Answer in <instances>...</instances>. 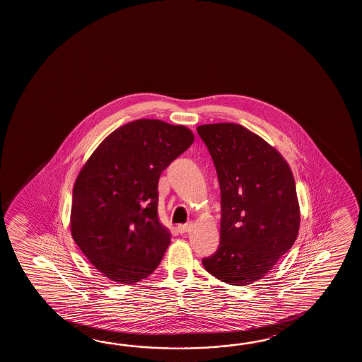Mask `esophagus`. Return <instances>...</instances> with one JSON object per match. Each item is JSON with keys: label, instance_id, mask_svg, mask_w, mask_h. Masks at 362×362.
<instances>
[{"label": "esophagus", "instance_id": "obj_1", "mask_svg": "<svg viewBox=\"0 0 362 362\" xmlns=\"http://www.w3.org/2000/svg\"><path fill=\"white\" fill-rule=\"evenodd\" d=\"M177 230L180 234H185L192 230V223H186V225H178Z\"/></svg>", "mask_w": 362, "mask_h": 362}]
</instances>
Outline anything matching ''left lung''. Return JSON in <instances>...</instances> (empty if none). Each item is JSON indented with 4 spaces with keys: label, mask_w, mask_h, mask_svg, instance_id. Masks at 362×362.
<instances>
[{
    "label": "left lung",
    "mask_w": 362,
    "mask_h": 362,
    "mask_svg": "<svg viewBox=\"0 0 362 362\" xmlns=\"http://www.w3.org/2000/svg\"><path fill=\"white\" fill-rule=\"evenodd\" d=\"M197 131L221 192L220 246L202 262L223 282L250 285L267 276L298 237L293 172L274 147L239 124H206Z\"/></svg>",
    "instance_id": "1"
}]
</instances>
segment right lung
<instances>
[{"instance_id": "right-lung-1", "label": "right lung", "mask_w": 362, "mask_h": 362, "mask_svg": "<svg viewBox=\"0 0 362 362\" xmlns=\"http://www.w3.org/2000/svg\"><path fill=\"white\" fill-rule=\"evenodd\" d=\"M192 142L184 125L139 119L108 134L80 170L71 234L111 281L133 285L162 262L170 234L158 216V182Z\"/></svg>"}]
</instances>
